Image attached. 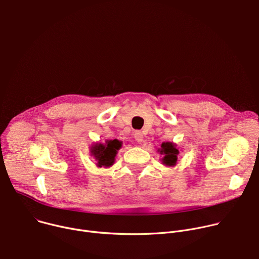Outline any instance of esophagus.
<instances>
[{
	"instance_id": "esophagus-1",
	"label": "esophagus",
	"mask_w": 259,
	"mask_h": 259,
	"mask_svg": "<svg viewBox=\"0 0 259 259\" xmlns=\"http://www.w3.org/2000/svg\"><path fill=\"white\" fill-rule=\"evenodd\" d=\"M134 138H135V140H136L137 142H141V141L143 140V134H142V132L139 131V130L135 131V132H134Z\"/></svg>"
}]
</instances>
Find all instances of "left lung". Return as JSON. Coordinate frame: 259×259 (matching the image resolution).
<instances>
[{
    "label": "left lung",
    "instance_id": "left-lung-1",
    "mask_svg": "<svg viewBox=\"0 0 259 259\" xmlns=\"http://www.w3.org/2000/svg\"><path fill=\"white\" fill-rule=\"evenodd\" d=\"M161 147H162L161 153L165 155V157L163 159V164H165L167 166L175 165L176 161H177V155L179 154L175 145L171 142H164V143H162Z\"/></svg>",
    "mask_w": 259,
    "mask_h": 259
}]
</instances>
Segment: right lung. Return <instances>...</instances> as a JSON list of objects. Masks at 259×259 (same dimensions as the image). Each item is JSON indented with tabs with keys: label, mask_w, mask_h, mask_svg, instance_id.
Returning a JSON list of instances; mask_svg holds the SVG:
<instances>
[{
	"label": "right lung",
	"mask_w": 259,
	"mask_h": 259,
	"mask_svg": "<svg viewBox=\"0 0 259 259\" xmlns=\"http://www.w3.org/2000/svg\"><path fill=\"white\" fill-rule=\"evenodd\" d=\"M121 141L107 140L105 144L97 143L92 146L91 154L95 157L98 167H109L114 164L117 151L121 149Z\"/></svg>",
	"instance_id": "add662e5"
}]
</instances>
